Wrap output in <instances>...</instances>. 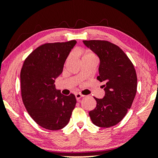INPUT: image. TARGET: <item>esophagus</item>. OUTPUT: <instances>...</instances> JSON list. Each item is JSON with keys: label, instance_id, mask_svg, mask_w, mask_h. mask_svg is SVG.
I'll list each match as a JSON object with an SVG mask.
<instances>
[{"label": "esophagus", "instance_id": "34e87169", "mask_svg": "<svg viewBox=\"0 0 158 158\" xmlns=\"http://www.w3.org/2000/svg\"><path fill=\"white\" fill-rule=\"evenodd\" d=\"M83 95H81V94H75V98H76L77 102H80V101H81V98H83Z\"/></svg>", "mask_w": 158, "mask_h": 158}]
</instances>
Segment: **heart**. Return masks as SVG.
Wrapping results in <instances>:
<instances>
[{
  "label": "heart",
  "instance_id": "b5f03b06",
  "mask_svg": "<svg viewBox=\"0 0 158 158\" xmlns=\"http://www.w3.org/2000/svg\"><path fill=\"white\" fill-rule=\"evenodd\" d=\"M94 57V54L91 53V52H89V51L86 52L85 53V55H84V56H83V57ZM70 57H69L68 60L70 59Z\"/></svg>",
  "mask_w": 158,
  "mask_h": 158
}]
</instances>
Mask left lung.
Wrapping results in <instances>:
<instances>
[{"mask_svg": "<svg viewBox=\"0 0 158 158\" xmlns=\"http://www.w3.org/2000/svg\"><path fill=\"white\" fill-rule=\"evenodd\" d=\"M100 60L97 79L102 82L103 98H95L97 104L89 112L93 124L111 127L126 116L135 99L137 78L133 64L122 49L107 41H83Z\"/></svg>", "mask_w": 158, "mask_h": 158, "instance_id": "obj_1", "label": "left lung"}]
</instances>
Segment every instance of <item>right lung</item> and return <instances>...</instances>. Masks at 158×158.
Returning <instances> with one entry per match:
<instances>
[{
	"label": "right lung",
	"mask_w": 158,
	"mask_h": 158,
	"mask_svg": "<svg viewBox=\"0 0 158 158\" xmlns=\"http://www.w3.org/2000/svg\"><path fill=\"white\" fill-rule=\"evenodd\" d=\"M75 40L41 45L28 56L21 70L23 103L36 124L49 130H59L68 124L76 104L73 94L64 96L55 88V79Z\"/></svg>",
	"instance_id": "add662e5"
}]
</instances>
